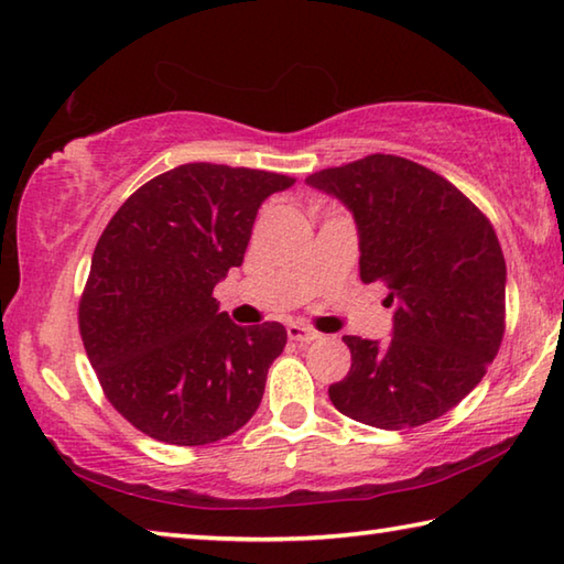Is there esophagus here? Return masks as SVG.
Masks as SVG:
<instances>
[{"mask_svg": "<svg viewBox=\"0 0 564 564\" xmlns=\"http://www.w3.org/2000/svg\"><path fill=\"white\" fill-rule=\"evenodd\" d=\"M289 338L295 340V343H311V340L321 338V333L308 328V326H301V323H291V326H289Z\"/></svg>", "mask_w": 564, "mask_h": 564, "instance_id": "esophagus-1", "label": "esophagus"}]
</instances>
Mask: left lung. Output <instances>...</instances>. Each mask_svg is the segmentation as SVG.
<instances>
[{"label": "left lung", "mask_w": 564, "mask_h": 564, "mask_svg": "<svg viewBox=\"0 0 564 564\" xmlns=\"http://www.w3.org/2000/svg\"><path fill=\"white\" fill-rule=\"evenodd\" d=\"M346 204L360 234V281L398 303L393 338L343 336L348 376L330 403L358 423L403 431L453 410L488 373L505 336V256L495 228L460 188L393 154L311 174Z\"/></svg>", "instance_id": "8db88e82"}]
</instances>
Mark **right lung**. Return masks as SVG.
I'll return each instance as SVG.
<instances>
[{"instance_id": "right-lung-1", "label": "right lung", "mask_w": 564, "mask_h": 564, "mask_svg": "<svg viewBox=\"0 0 564 564\" xmlns=\"http://www.w3.org/2000/svg\"><path fill=\"white\" fill-rule=\"evenodd\" d=\"M295 178L184 164L121 204L104 228L79 301V333L104 395L169 445L243 427L285 346L281 323L236 326L214 285L243 263L261 204Z\"/></svg>"}]
</instances>
